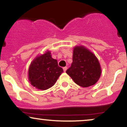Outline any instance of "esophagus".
Wrapping results in <instances>:
<instances>
[{
	"label": "esophagus",
	"mask_w": 127,
	"mask_h": 127,
	"mask_svg": "<svg viewBox=\"0 0 127 127\" xmlns=\"http://www.w3.org/2000/svg\"><path fill=\"white\" fill-rule=\"evenodd\" d=\"M63 68L64 72H65V71H66V70H67V67H64Z\"/></svg>",
	"instance_id": "obj_1"
}]
</instances>
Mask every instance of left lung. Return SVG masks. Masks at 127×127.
Instances as JSON below:
<instances>
[{
    "label": "left lung",
    "instance_id": "8db88e82",
    "mask_svg": "<svg viewBox=\"0 0 127 127\" xmlns=\"http://www.w3.org/2000/svg\"><path fill=\"white\" fill-rule=\"evenodd\" d=\"M66 73L77 85L86 88L96 84L101 69L95 55L85 46L79 45L74 47L73 62Z\"/></svg>",
    "mask_w": 127,
    "mask_h": 127
}]
</instances>
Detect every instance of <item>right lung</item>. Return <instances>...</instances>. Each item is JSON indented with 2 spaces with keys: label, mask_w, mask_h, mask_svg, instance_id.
<instances>
[{
  "label": "right lung",
  "mask_w": 127,
  "mask_h": 127,
  "mask_svg": "<svg viewBox=\"0 0 127 127\" xmlns=\"http://www.w3.org/2000/svg\"><path fill=\"white\" fill-rule=\"evenodd\" d=\"M51 54L49 51H46L36 57L29 66V81L38 90H46L52 87L63 72L57 60L52 59Z\"/></svg>",
  "instance_id": "obj_1"
}]
</instances>
